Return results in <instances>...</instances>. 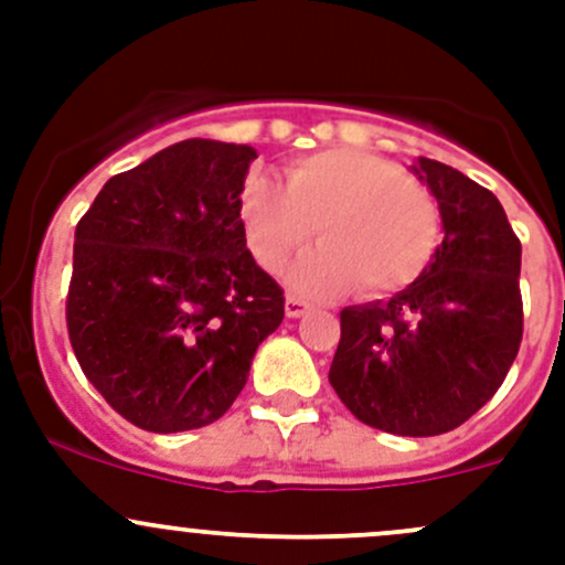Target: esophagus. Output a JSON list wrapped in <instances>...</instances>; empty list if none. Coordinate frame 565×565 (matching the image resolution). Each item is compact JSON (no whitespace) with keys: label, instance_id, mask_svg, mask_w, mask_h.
Instances as JSON below:
<instances>
[{"label":"esophagus","instance_id":"esophagus-1","mask_svg":"<svg viewBox=\"0 0 565 565\" xmlns=\"http://www.w3.org/2000/svg\"><path fill=\"white\" fill-rule=\"evenodd\" d=\"M306 309H309V306H306V300L295 298V295H289V298H287V306H284V311H287V317H289V319L303 317V315H306Z\"/></svg>","mask_w":565,"mask_h":565}]
</instances>
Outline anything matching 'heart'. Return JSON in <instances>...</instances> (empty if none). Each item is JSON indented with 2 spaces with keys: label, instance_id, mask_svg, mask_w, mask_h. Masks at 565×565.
I'll use <instances>...</instances> for the list:
<instances>
[{
  "label": "heart",
  "instance_id": "b5f03b06",
  "mask_svg": "<svg viewBox=\"0 0 565 565\" xmlns=\"http://www.w3.org/2000/svg\"><path fill=\"white\" fill-rule=\"evenodd\" d=\"M248 250L265 270H281L317 237L289 273L295 292L333 298L361 284L363 295L409 287L440 246V207L429 188L398 163L335 147L295 158L284 188L254 177L241 199Z\"/></svg>",
  "mask_w": 565,
  "mask_h": 565
}]
</instances>
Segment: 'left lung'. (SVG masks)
<instances>
[{"instance_id": "left-lung-1", "label": "left lung", "mask_w": 565, "mask_h": 565, "mask_svg": "<svg viewBox=\"0 0 565 565\" xmlns=\"http://www.w3.org/2000/svg\"><path fill=\"white\" fill-rule=\"evenodd\" d=\"M409 172L437 199L443 243L391 300L341 311L328 380L363 424L431 437L478 413L520 352L522 246L492 191L431 158Z\"/></svg>"}]
</instances>
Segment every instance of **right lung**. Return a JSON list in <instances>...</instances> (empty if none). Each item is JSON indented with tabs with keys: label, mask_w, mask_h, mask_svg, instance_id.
<instances>
[{
	"label": "right lung",
	"mask_w": 565,
	"mask_h": 565,
	"mask_svg": "<svg viewBox=\"0 0 565 565\" xmlns=\"http://www.w3.org/2000/svg\"><path fill=\"white\" fill-rule=\"evenodd\" d=\"M256 150L185 139L114 174L76 226L67 333L82 372L156 435L218 420L281 324L284 289L246 248Z\"/></svg>",
	"instance_id": "1"
}]
</instances>
